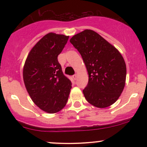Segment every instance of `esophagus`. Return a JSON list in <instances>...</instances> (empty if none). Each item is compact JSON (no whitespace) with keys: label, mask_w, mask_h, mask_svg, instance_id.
Here are the masks:
<instances>
[{"label":"esophagus","mask_w":147,"mask_h":147,"mask_svg":"<svg viewBox=\"0 0 147 147\" xmlns=\"http://www.w3.org/2000/svg\"><path fill=\"white\" fill-rule=\"evenodd\" d=\"M72 78H73V79L74 80H76V79H77V75H72Z\"/></svg>","instance_id":"1"}]
</instances>
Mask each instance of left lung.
I'll list each match as a JSON object with an SVG mask.
<instances>
[{"label":"left lung","instance_id":"obj_1","mask_svg":"<svg viewBox=\"0 0 147 147\" xmlns=\"http://www.w3.org/2000/svg\"><path fill=\"white\" fill-rule=\"evenodd\" d=\"M70 42L83 59L88 83L83 90L90 104L106 108L114 104L125 86L126 67L122 55L95 31L86 30Z\"/></svg>","mask_w":147,"mask_h":147}]
</instances>
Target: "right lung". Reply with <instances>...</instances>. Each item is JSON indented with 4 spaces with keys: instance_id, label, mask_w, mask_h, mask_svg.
Segmentation results:
<instances>
[{
    "instance_id": "right-lung-1",
    "label": "right lung",
    "mask_w": 147,
    "mask_h": 147,
    "mask_svg": "<svg viewBox=\"0 0 147 147\" xmlns=\"http://www.w3.org/2000/svg\"><path fill=\"white\" fill-rule=\"evenodd\" d=\"M69 36L48 33L30 52L23 68L27 91L36 105L45 112L55 113L68 101L72 83L63 75L58 55Z\"/></svg>"
}]
</instances>
